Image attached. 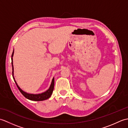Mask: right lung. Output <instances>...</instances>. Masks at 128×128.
Returning <instances> with one entry per match:
<instances>
[{"mask_svg": "<svg viewBox=\"0 0 128 128\" xmlns=\"http://www.w3.org/2000/svg\"><path fill=\"white\" fill-rule=\"evenodd\" d=\"M14 55V50L12 54V77L14 80L16 84V86H17L18 89L19 90V91H20L21 94L24 95V97H26V98H28L30 100H35V101H40V100H46L48 98H49L50 96L53 93V90H54V78H53L52 79V84L50 86V88H49L47 91H46V92H43V93L40 94H28L26 92L23 91L22 90H21L20 88H19L18 86V85L17 83H16V81L15 80V78H14V66H13V63H12V56Z\"/></svg>", "mask_w": 128, "mask_h": 128, "instance_id": "right-lung-1", "label": "right lung"}]
</instances>
